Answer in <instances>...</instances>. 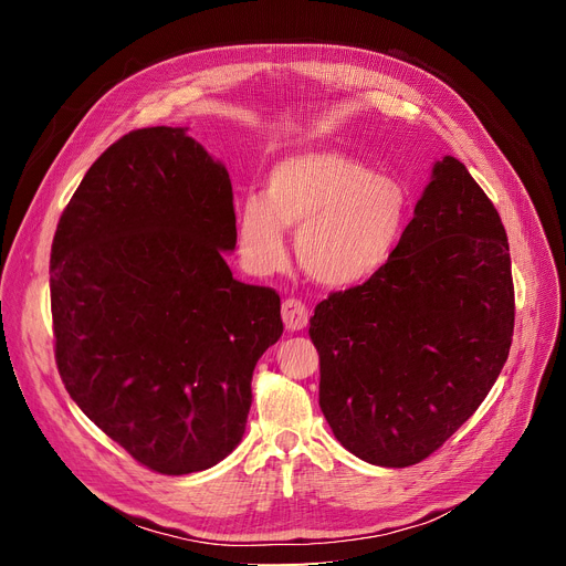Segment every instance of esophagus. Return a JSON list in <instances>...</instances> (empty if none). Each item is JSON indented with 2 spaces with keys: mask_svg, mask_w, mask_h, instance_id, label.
<instances>
[{
  "mask_svg": "<svg viewBox=\"0 0 566 566\" xmlns=\"http://www.w3.org/2000/svg\"><path fill=\"white\" fill-rule=\"evenodd\" d=\"M282 321L289 331H303L310 321L307 305L298 298H286L282 303Z\"/></svg>",
  "mask_w": 566,
  "mask_h": 566,
  "instance_id": "1",
  "label": "esophagus"
}]
</instances>
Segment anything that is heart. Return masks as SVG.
<instances>
[{
  "label": "heart",
  "instance_id": "1",
  "mask_svg": "<svg viewBox=\"0 0 566 566\" xmlns=\"http://www.w3.org/2000/svg\"><path fill=\"white\" fill-rule=\"evenodd\" d=\"M408 220V192L392 176L337 151L284 158L263 195L238 208V252L254 275L280 271L286 229L298 224L295 254L325 286H355L392 259Z\"/></svg>",
  "mask_w": 566,
  "mask_h": 566
}]
</instances>
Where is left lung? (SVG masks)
<instances>
[{
  "label": "left lung",
  "mask_w": 566,
  "mask_h": 566,
  "mask_svg": "<svg viewBox=\"0 0 566 566\" xmlns=\"http://www.w3.org/2000/svg\"><path fill=\"white\" fill-rule=\"evenodd\" d=\"M510 243L493 201L444 156L382 271L310 318L318 406L367 463L431 457L480 408L514 335Z\"/></svg>",
  "instance_id": "1"
}]
</instances>
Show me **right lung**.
Segmentation results:
<instances>
[{"label":"right lung","instance_id":"add662e5","mask_svg":"<svg viewBox=\"0 0 566 566\" xmlns=\"http://www.w3.org/2000/svg\"><path fill=\"white\" fill-rule=\"evenodd\" d=\"M227 169L184 128H139L88 167L50 254L54 360L71 399L144 468L235 450L280 295L233 280Z\"/></svg>","mask_w":566,"mask_h":566}]
</instances>
